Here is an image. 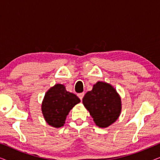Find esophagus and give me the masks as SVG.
<instances>
[{"mask_svg":"<svg viewBox=\"0 0 160 160\" xmlns=\"http://www.w3.org/2000/svg\"><path fill=\"white\" fill-rule=\"evenodd\" d=\"M78 98H80V100H82V98H84V92H82V93H79L78 95Z\"/></svg>","mask_w":160,"mask_h":160,"instance_id":"34e87169","label":"esophagus"}]
</instances>
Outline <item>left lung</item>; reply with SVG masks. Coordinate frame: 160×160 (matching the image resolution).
<instances>
[{
  "instance_id": "8db88e82",
  "label": "left lung",
  "mask_w": 160,
  "mask_h": 160,
  "mask_svg": "<svg viewBox=\"0 0 160 160\" xmlns=\"http://www.w3.org/2000/svg\"><path fill=\"white\" fill-rule=\"evenodd\" d=\"M82 102L96 125L108 128L117 121L122 111L121 98L112 85L98 82L92 89L87 92Z\"/></svg>"
}]
</instances>
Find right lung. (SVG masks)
Masks as SVG:
<instances>
[{"instance_id": "right-lung-1", "label": "right lung", "mask_w": 160, "mask_h": 160, "mask_svg": "<svg viewBox=\"0 0 160 160\" xmlns=\"http://www.w3.org/2000/svg\"><path fill=\"white\" fill-rule=\"evenodd\" d=\"M80 101L75 94L65 89L64 85L55 84L46 92L41 104L45 121L53 128L62 127L70 111Z\"/></svg>"}]
</instances>
